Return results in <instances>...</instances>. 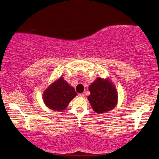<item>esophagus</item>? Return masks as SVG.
<instances>
[{
	"label": "esophagus",
	"mask_w": 159,
	"mask_h": 159,
	"mask_svg": "<svg viewBox=\"0 0 159 159\" xmlns=\"http://www.w3.org/2000/svg\"><path fill=\"white\" fill-rule=\"evenodd\" d=\"M84 96H85L84 93H80L79 94V97H80V98H84Z\"/></svg>",
	"instance_id": "1"
}]
</instances>
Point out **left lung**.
<instances>
[{
	"mask_svg": "<svg viewBox=\"0 0 159 159\" xmlns=\"http://www.w3.org/2000/svg\"><path fill=\"white\" fill-rule=\"evenodd\" d=\"M88 99L93 111L103 113L113 109L117 102V93L115 85L109 80L98 78L89 88Z\"/></svg>",
	"mask_w": 159,
	"mask_h": 159,
	"instance_id": "1",
	"label": "left lung"
}]
</instances>
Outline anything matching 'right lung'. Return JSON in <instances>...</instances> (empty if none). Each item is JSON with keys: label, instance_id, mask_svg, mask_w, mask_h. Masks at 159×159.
Returning <instances> with one entry per match:
<instances>
[{"label": "right lung", "instance_id": "add662e5", "mask_svg": "<svg viewBox=\"0 0 159 159\" xmlns=\"http://www.w3.org/2000/svg\"><path fill=\"white\" fill-rule=\"evenodd\" d=\"M76 95L74 88L60 78L47 88L43 93V99L48 107L62 111Z\"/></svg>", "mask_w": 159, "mask_h": 159}]
</instances>
